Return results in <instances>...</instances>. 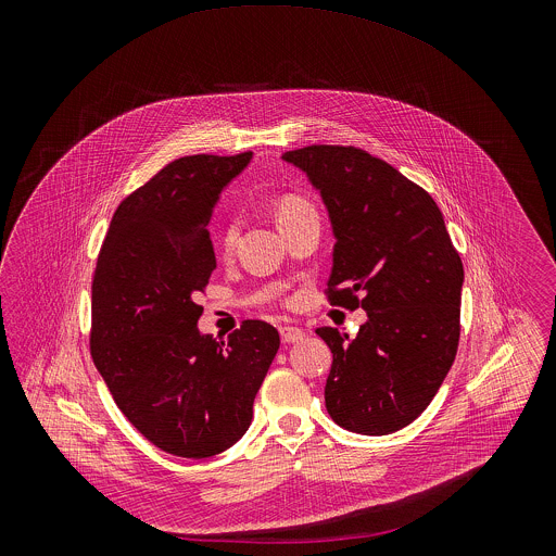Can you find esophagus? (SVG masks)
Listing matches in <instances>:
<instances>
[{
  "mask_svg": "<svg viewBox=\"0 0 556 556\" xmlns=\"http://www.w3.org/2000/svg\"><path fill=\"white\" fill-rule=\"evenodd\" d=\"M280 338L285 344H293V342H300L306 338V331L300 329V327H291V325H285L280 327Z\"/></svg>",
  "mask_w": 556,
  "mask_h": 556,
  "instance_id": "1",
  "label": "esophagus"
}]
</instances>
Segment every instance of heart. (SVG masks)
I'll return each instance as SVG.
<instances>
[{"instance_id": "heart-1", "label": "heart", "mask_w": 556, "mask_h": 556, "mask_svg": "<svg viewBox=\"0 0 556 556\" xmlns=\"http://www.w3.org/2000/svg\"><path fill=\"white\" fill-rule=\"evenodd\" d=\"M306 210H313V207L304 199H300V197H285L278 203V223H282V220H287V218H291L295 214H302ZM236 238H238V223H229V225H225L220 229L218 243H220L223 250H231L233 243H236Z\"/></svg>"}]
</instances>
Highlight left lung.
I'll return each mask as SVG.
<instances>
[{"mask_svg": "<svg viewBox=\"0 0 556 556\" xmlns=\"http://www.w3.org/2000/svg\"><path fill=\"white\" fill-rule=\"evenodd\" d=\"M282 160L306 173L331 223L329 302L368 315L355 338L317 329L333 353L327 413L351 432H396L424 413L454 364L463 261L434 199L392 164L340 146Z\"/></svg>", "mask_w": 556, "mask_h": 556, "instance_id": "1", "label": "left lung"}]
</instances>
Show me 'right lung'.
Segmentation results:
<instances>
[{
  "mask_svg": "<svg viewBox=\"0 0 556 556\" xmlns=\"http://www.w3.org/2000/svg\"><path fill=\"white\" fill-rule=\"evenodd\" d=\"M250 160L199 154L166 164L119 203L96 263L93 364L128 421L181 458L238 443L280 346L265 320H243L227 340L197 325V293L216 267L207 225Z\"/></svg>",
  "mask_w": 556,
  "mask_h": 556,
  "instance_id": "add662e5",
  "label": "right lung"
}]
</instances>
